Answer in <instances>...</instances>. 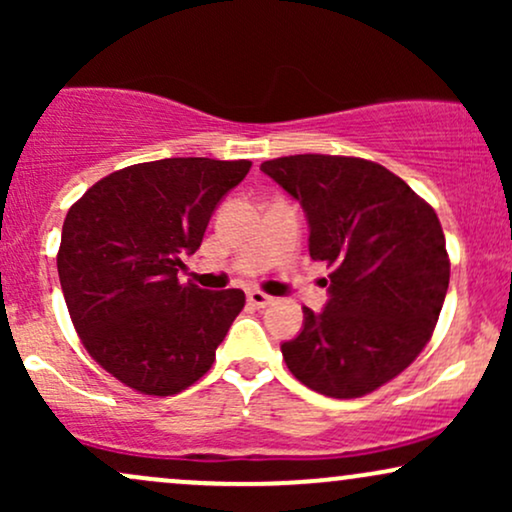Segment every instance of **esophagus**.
Masks as SVG:
<instances>
[{
	"mask_svg": "<svg viewBox=\"0 0 512 512\" xmlns=\"http://www.w3.org/2000/svg\"><path fill=\"white\" fill-rule=\"evenodd\" d=\"M274 298L272 296H267V293H262V291H248V303L250 305H255V308H267L269 303H272Z\"/></svg>",
	"mask_w": 512,
	"mask_h": 512,
	"instance_id": "obj_1",
	"label": "esophagus"
}]
</instances>
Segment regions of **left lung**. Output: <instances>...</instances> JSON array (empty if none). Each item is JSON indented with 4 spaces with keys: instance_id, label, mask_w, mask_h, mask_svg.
Returning <instances> with one entry per match:
<instances>
[{
    "instance_id": "8db88e82",
    "label": "left lung",
    "mask_w": 512,
    "mask_h": 512,
    "mask_svg": "<svg viewBox=\"0 0 512 512\" xmlns=\"http://www.w3.org/2000/svg\"><path fill=\"white\" fill-rule=\"evenodd\" d=\"M260 170L301 204L310 257L332 269L325 308H303V330L281 344L286 366L327 397L378 390L421 354L448 293L436 211L363 158L301 154Z\"/></svg>"
}]
</instances>
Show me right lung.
<instances>
[{
    "mask_svg": "<svg viewBox=\"0 0 512 512\" xmlns=\"http://www.w3.org/2000/svg\"><path fill=\"white\" fill-rule=\"evenodd\" d=\"M250 161L163 158L98 180L62 226L57 272L86 351L120 383L168 397L211 368L240 289L180 284L211 214Z\"/></svg>",
    "mask_w": 512,
    "mask_h": 512,
    "instance_id": "right-lung-1",
    "label": "right lung"
}]
</instances>
